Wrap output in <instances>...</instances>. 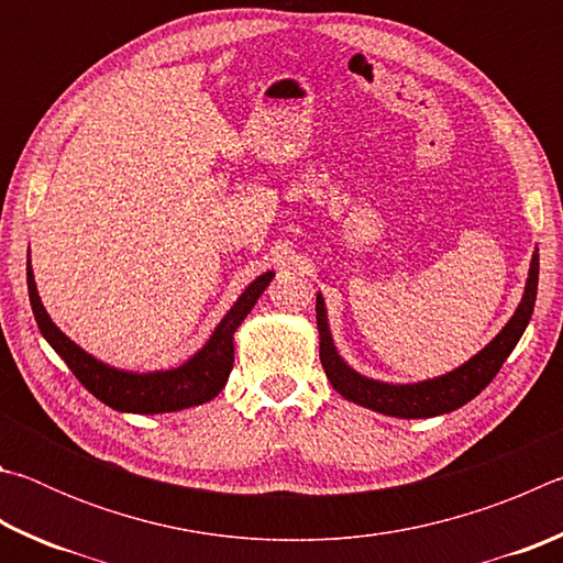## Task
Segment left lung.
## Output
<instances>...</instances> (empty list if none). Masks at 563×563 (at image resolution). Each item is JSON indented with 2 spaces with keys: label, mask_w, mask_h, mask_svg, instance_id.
Instances as JSON below:
<instances>
[{
  "label": "left lung",
  "mask_w": 563,
  "mask_h": 563,
  "mask_svg": "<svg viewBox=\"0 0 563 563\" xmlns=\"http://www.w3.org/2000/svg\"><path fill=\"white\" fill-rule=\"evenodd\" d=\"M537 285H539V247H533L531 263H529V278L523 285V295L497 338L489 345H484L474 357H470L464 365L450 369V373L437 375L430 379H419V383H383V379L367 377L350 367L335 347L332 340L330 322H328V308L322 292H318L316 312H318V335H320V362L325 367V375L330 385L338 393L355 402L360 407L373 409V412L399 417V419H424L437 417L460 409L470 402L476 395L487 387L494 377H497L504 360L511 355L517 347L523 330H527L533 302H537Z\"/></svg>",
  "instance_id": "8db88e82"
}]
</instances>
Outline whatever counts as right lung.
Masks as SVG:
<instances>
[{"instance_id": "right-lung-1", "label": "right lung", "mask_w": 563, "mask_h": 563, "mask_svg": "<svg viewBox=\"0 0 563 563\" xmlns=\"http://www.w3.org/2000/svg\"><path fill=\"white\" fill-rule=\"evenodd\" d=\"M275 278V271H265L247 288L238 295L223 320L218 322L206 345L194 352L178 367L151 369V373H133V369L113 367L109 362L93 357L91 352L76 345L71 338L54 325L46 312L44 302L36 290L32 258H26V285H30V300L34 310V320L40 325L44 340L54 347L66 365H69L76 379L89 389V393L109 405L117 412L131 415H164L178 412L211 399L221 393L233 369V338L241 322L258 302L263 290Z\"/></svg>"}]
</instances>
